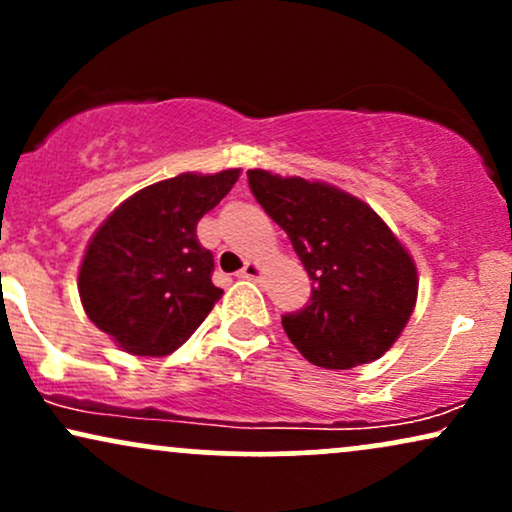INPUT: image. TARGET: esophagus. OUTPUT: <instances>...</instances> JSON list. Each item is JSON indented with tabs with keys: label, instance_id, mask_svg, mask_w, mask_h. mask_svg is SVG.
<instances>
[{
	"label": "esophagus",
	"instance_id": "1",
	"mask_svg": "<svg viewBox=\"0 0 512 512\" xmlns=\"http://www.w3.org/2000/svg\"><path fill=\"white\" fill-rule=\"evenodd\" d=\"M260 274H262V264L255 262V260L245 262V267L238 272L240 279H257Z\"/></svg>",
	"mask_w": 512,
	"mask_h": 512
}]
</instances>
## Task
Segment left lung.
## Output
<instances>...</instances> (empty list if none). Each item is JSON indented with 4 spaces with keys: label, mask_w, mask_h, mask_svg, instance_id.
Returning <instances> with one entry per match:
<instances>
[{
    "label": "left lung",
    "mask_w": 512,
    "mask_h": 512,
    "mask_svg": "<svg viewBox=\"0 0 512 512\" xmlns=\"http://www.w3.org/2000/svg\"><path fill=\"white\" fill-rule=\"evenodd\" d=\"M250 190L289 236L313 279L305 308L281 317L310 363L346 370L375 361L414 313V260L366 202L303 178L248 170Z\"/></svg>",
    "instance_id": "1"
}]
</instances>
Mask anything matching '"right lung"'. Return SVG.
I'll use <instances>...</instances> for the list:
<instances>
[{"mask_svg": "<svg viewBox=\"0 0 512 512\" xmlns=\"http://www.w3.org/2000/svg\"><path fill=\"white\" fill-rule=\"evenodd\" d=\"M240 170L182 173L117 207L88 243L79 296L88 320L134 356H168L221 298L214 255L197 223L236 185Z\"/></svg>", "mask_w": 512, "mask_h": 512, "instance_id": "right-lung-1", "label": "right lung"}]
</instances>
